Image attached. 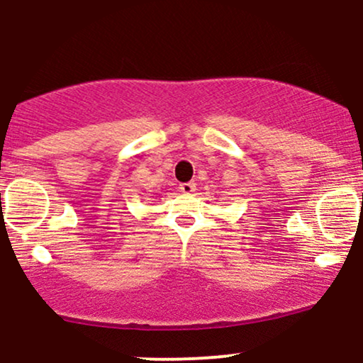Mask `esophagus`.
<instances>
[{
    "label": "esophagus",
    "instance_id": "obj_1",
    "mask_svg": "<svg viewBox=\"0 0 363 363\" xmlns=\"http://www.w3.org/2000/svg\"><path fill=\"white\" fill-rule=\"evenodd\" d=\"M179 189L184 194H191L196 189V184L194 182H182V184H179Z\"/></svg>",
    "mask_w": 363,
    "mask_h": 363
}]
</instances>
